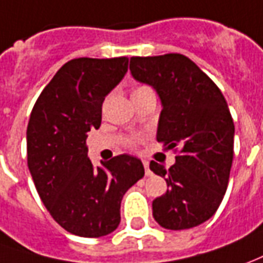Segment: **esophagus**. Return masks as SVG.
<instances>
[{"label":"esophagus","mask_w":263,"mask_h":263,"mask_svg":"<svg viewBox=\"0 0 263 263\" xmlns=\"http://www.w3.org/2000/svg\"><path fill=\"white\" fill-rule=\"evenodd\" d=\"M144 168H145V175L146 176L152 175V171L149 170V162H148V161H144Z\"/></svg>","instance_id":"34e87169"}]
</instances>
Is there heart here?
I'll return each instance as SVG.
<instances>
[{"label": "heart", "mask_w": 263, "mask_h": 263, "mask_svg": "<svg viewBox=\"0 0 263 263\" xmlns=\"http://www.w3.org/2000/svg\"><path fill=\"white\" fill-rule=\"evenodd\" d=\"M146 91H152V89L148 87H138L137 89L134 91V93H132V95H135V93H141V92H146Z\"/></svg>", "instance_id": "heart-1"}]
</instances>
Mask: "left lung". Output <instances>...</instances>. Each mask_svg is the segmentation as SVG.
I'll use <instances>...</instances> for the list:
<instances>
[{
	"instance_id": "left-lung-1",
	"label": "left lung",
	"mask_w": 263,
	"mask_h": 263,
	"mask_svg": "<svg viewBox=\"0 0 263 263\" xmlns=\"http://www.w3.org/2000/svg\"><path fill=\"white\" fill-rule=\"evenodd\" d=\"M129 71L161 100L158 142L179 151L170 170L151 161V171L168 186L152 202V215L171 231L198 227L214 216L228 188L235 126L227 101L185 55L132 57Z\"/></svg>"
}]
</instances>
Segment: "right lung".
I'll list each match as a JSON object with an SVG mask.
<instances>
[{
  "label": "right lung",
  "mask_w": 263,
  "mask_h": 263,
  "mask_svg": "<svg viewBox=\"0 0 263 263\" xmlns=\"http://www.w3.org/2000/svg\"><path fill=\"white\" fill-rule=\"evenodd\" d=\"M128 58H77L67 62L38 97L27 128L28 170L57 223L84 238L114 232L121 201L144 176L128 154L93 166L88 132L98 129L102 102L128 71Z\"/></svg>",
  "instance_id": "right-lung-1"
}]
</instances>
